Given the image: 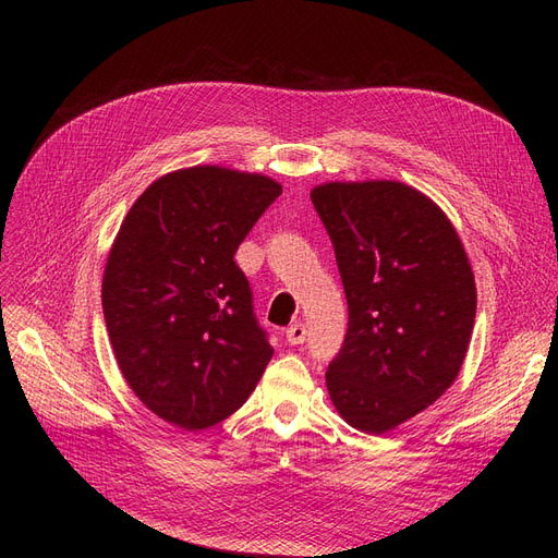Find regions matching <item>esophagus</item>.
<instances>
[{
	"label": "esophagus",
	"mask_w": 558,
	"mask_h": 558,
	"mask_svg": "<svg viewBox=\"0 0 558 558\" xmlns=\"http://www.w3.org/2000/svg\"><path fill=\"white\" fill-rule=\"evenodd\" d=\"M305 337H307L305 324H291L289 328H286V342L293 344V347L305 342Z\"/></svg>",
	"instance_id": "obj_1"
}]
</instances>
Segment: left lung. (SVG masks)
<instances>
[{"mask_svg": "<svg viewBox=\"0 0 558 558\" xmlns=\"http://www.w3.org/2000/svg\"><path fill=\"white\" fill-rule=\"evenodd\" d=\"M344 283L349 328L326 384L349 426L381 435L459 377L477 289L445 211L398 181L312 191Z\"/></svg>", "mask_w": 558, "mask_h": 558, "instance_id": "8db88e82", "label": "left lung"}]
</instances>
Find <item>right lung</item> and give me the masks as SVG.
Listing matches in <instances>:
<instances>
[{
  "label": "right lung",
  "instance_id": "right-lung-1",
  "mask_svg": "<svg viewBox=\"0 0 558 558\" xmlns=\"http://www.w3.org/2000/svg\"><path fill=\"white\" fill-rule=\"evenodd\" d=\"M279 195L263 174L189 167L150 183L118 230L107 332L134 396L172 426L238 412L272 359L234 253Z\"/></svg>",
  "mask_w": 558,
  "mask_h": 558
}]
</instances>
